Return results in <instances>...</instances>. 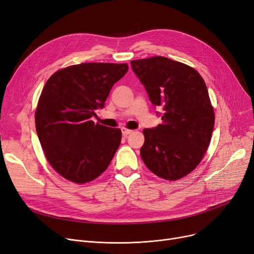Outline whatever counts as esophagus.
Returning <instances> with one entry per match:
<instances>
[{
	"mask_svg": "<svg viewBox=\"0 0 254 254\" xmlns=\"http://www.w3.org/2000/svg\"><path fill=\"white\" fill-rule=\"evenodd\" d=\"M122 131H123V135H124V136H127V135L130 134V132H131L132 130H131V129H128V128H127V127H123V128H122Z\"/></svg>",
	"mask_w": 254,
	"mask_h": 254,
	"instance_id": "obj_1",
	"label": "esophagus"
}]
</instances>
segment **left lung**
Returning <instances> with one entry per match:
<instances>
[{
	"mask_svg": "<svg viewBox=\"0 0 254 254\" xmlns=\"http://www.w3.org/2000/svg\"><path fill=\"white\" fill-rule=\"evenodd\" d=\"M130 64L150 102L164 111L162 125L143 129L142 161L156 176L178 180L201 163L211 141L215 117L206 83L191 66L164 57Z\"/></svg>",
	"mask_w": 254,
	"mask_h": 254,
	"instance_id": "left-lung-1",
	"label": "left lung"
}]
</instances>
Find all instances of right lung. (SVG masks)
<instances>
[{"label":"right lung","instance_id":"1","mask_svg":"<svg viewBox=\"0 0 254 254\" xmlns=\"http://www.w3.org/2000/svg\"><path fill=\"white\" fill-rule=\"evenodd\" d=\"M127 70V64L85 63L47 80L35 113L36 129L47 161L66 180L92 181L110 165L122 130L95 124L91 117Z\"/></svg>","mask_w":254,"mask_h":254}]
</instances>
